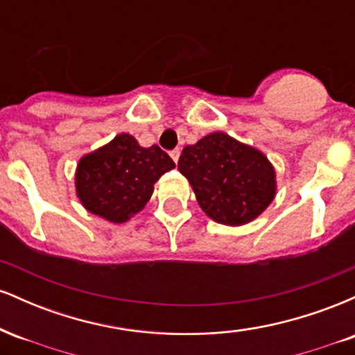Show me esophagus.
Listing matches in <instances>:
<instances>
[{
	"instance_id": "esophagus-1",
	"label": "esophagus",
	"mask_w": 355,
	"mask_h": 355,
	"mask_svg": "<svg viewBox=\"0 0 355 355\" xmlns=\"http://www.w3.org/2000/svg\"><path fill=\"white\" fill-rule=\"evenodd\" d=\"M170 157H172L175 164H177V162H178V158H180V150H178V148L172 150V152H170Z\"/></svg>"
}]
</instances>
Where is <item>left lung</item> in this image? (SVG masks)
Returning <instances> with one entry per match:
<instances>
[{
    "instance_id": "obj_1",
    "label": "left lung",
    "mask_w": 355,
    "mask_h": 355,
    "mask_svg": "<svg viewBox=\"0 0 355 355\" xmlns=\"http://www.w3.org/2000/svg\"><path fill=\"white\" fill-rule=\"evenodd\" d=\"M178 170L200 209L223 225L252 222L275 197V170L266 155L223 132L185 146Z\"/></svg>"
}]
</instances>
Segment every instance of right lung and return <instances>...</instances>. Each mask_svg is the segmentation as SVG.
Segmentation results:
<instances>
[{"mask_svg": "<svg viewBox=\"0 0 355 355\" xmlns=\"http://www.w3.org/2000/svg\"><path fill=\"white\" fill-rule=\"evenodd\" d=\"M172 168L173 160L160 146L144 148L132 135L121 133L81 158L75 175L76 195L89 214L123 223L144 209L155 182Z\"/></svg>", "mask_w": 355, "mask_h": 355, "instance_id": "add662e5", "label": "right lung"}]
</instances>
